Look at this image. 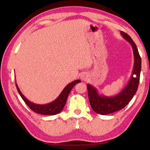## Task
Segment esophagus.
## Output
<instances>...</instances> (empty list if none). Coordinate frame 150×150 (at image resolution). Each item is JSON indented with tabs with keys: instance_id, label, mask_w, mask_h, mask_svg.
<instances>
[{
	"instance_id": "34e87169",
	"label": "esophagus",
	"mask_w": 150,
	"mask_h": 150,
	"mask_svg": "<svg viewBox=\"0 0 150 150\" xmlns=\"http://www.w3.org/2000/svg\"><path fill=\"white\" fill-rule=\"evenodd\" d=\"M88 74H87L86 73H81V77H80V78H81V80L84 81H86V80H87V79H88Z\"/></svg>"
}]
</instances>
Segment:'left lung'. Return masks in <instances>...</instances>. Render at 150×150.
Here are the masks:
<instances>
[{
    "label": "left lung",
    "instance_id": "1",
    "mask_svg": "<svg viewBox=\"0 0 150 150\" xmlns=\"http://www.w3.org/2000/svg\"><path fill=\"white\" fill-rule=\"evenodd\" d=\"M120 33L132 45L134 55V67L132 77L128 84L119 93L114 97L100 95L94 87L89 84H87L89 101L92 110L98 114L103 115L122 110L132 99L139 86L141 70V56L139 55L136 44L132 38L123 31H120Z\"/></svg>",
    "mask_w": 150,
    "mask_h": 150
}]
</instances>
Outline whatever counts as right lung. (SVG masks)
<instances>
[{
	"instance_id": "right-lung-1",
	"label": "right lung",
	"mask_w": 150,
	"mask_h": 150,
	"mask_svg": "<svg viewBox=\"0 0 150 150\" xmlns=\"http://www.w3.org/2000/svg\"><path fill=\"white\" fill-rule=\"evenodd\" d=\"M80 80H76L71 82V83L68 84L64 88V90L61 92V93L59 95V96L57 97L55 100H53L51 103L47 104H37L31 103L30 100H28L27 98L25 97L23 94L21 93V91L19 90L17 83H15L16 87H17V91L20 94L21 97L22 99L25 102V103L27 104V106L29 107L31 110H33L34 112L46 115H54L59 113L61 111L64 107L67 98L69 95V92L71 91V89L76 84L81 82Z\"/></svg>"
}]
</instances>
